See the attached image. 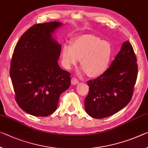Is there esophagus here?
I'll return each mask as SVG.
<instances>
[{"label": "esophagus", "instance_id": "34e87169", "mask_svg": "<svg viewBox=\"0 0 148 148\" xmlns=\"http://www.w3.org/2000/svg\"><path fill=\"white\" fill-rule=\"evenodd\" d=\"M71 83L72 85H76L79 83V80L76 78H72L71 79Z\"/></svg>", "mask_w": 148, "mask_h": 148}]
</instances>
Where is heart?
<instances>
[{
	"instance_id": "b5f03b06",
	"label": "heart",
	"mask_w": 148,
	"mask_h": 148,
	"mask_svg": "<svg viewBox=\"0 0 148 148\" xmlns=\"http://www.w3.org/2000/svg\"><path fill=\"white\" fill-rule=\"evenodd\" d=\"M112 48L109 42L92 35H83L74 39L72 46L64 45L62 50V63L66 69L76 66L80 59L84 72L89 76L99 77L109 67Z\"/></svg>"
}]
</instances>
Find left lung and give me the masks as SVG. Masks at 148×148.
Listing matches in <instances>:
<instances>
[{"label":"left lung","mask_w":148,"mask_h":148,"mask_svg":"<svg viewBox=\"0 0 148 148\" xmlns=\"http://www.w3.org/2000/svg\"><path fill=\"white\" fill-rule=\"evenodd\" d=\"M137 59L132 45L124 42L111 66L103 74L88 81L85 99L87 113L95 119L111 116L132 99L138 76Z\"/></svg>","instance_id":"8db88e82"}]
</instances>
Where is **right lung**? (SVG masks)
Returning <instances> with one entry per match:
<instances>
[{
  "mask_svg": "<svg viewBox=\"0 0 148 148\" xmlns=\"http://www.w3.org/2000/svg\"><path fill=\"white\" fill-rule=\"evenodd\" d=\"M62 25L51 22L33 25L14 50L10 76L15 99L21 109L32 115L52 114L60 95L70 86V74L57 62L61 45L52 36Z\"/></svg>",
  "mask_w": 148,
  "mask_h": 148,
  "instance_id": "obj_1",
  "label": "right lung"
}]
</instances>
